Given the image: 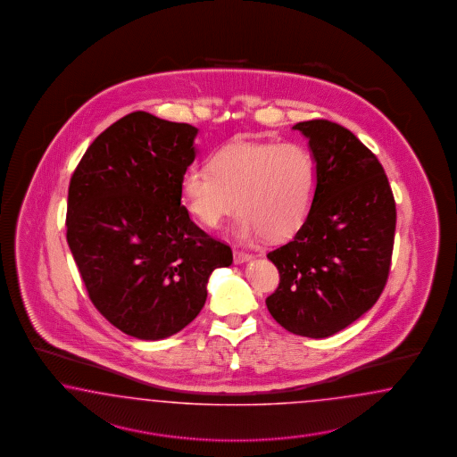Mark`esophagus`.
Returning <instances> with one entry per match:
<instances>
[{"instance_id":"obj_1","label":"esophagus","mask_w":457,"mask_h":457,"mask_svg":"<svg viewBox=\"0 0 457 457\" xmlns=\"http://www.w3.org/2000/svg\"><path fill=\"white\" fill-rule=\"evenodd\" d=\"M233 258H235L236 264L245 263V262H249L253 256L249 254V253H245V251H239V249H235V253H233Z\"/></svg>"}]
</instances>
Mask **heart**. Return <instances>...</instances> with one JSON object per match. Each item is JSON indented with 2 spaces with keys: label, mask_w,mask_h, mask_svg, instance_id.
Listing matches in <instances>:
<instances>
[{
  "label": "heart",
  "mask_w": 457,
  "mask_h": 457,
  "mask_svg": "<svg viewBox=\"0 0 457 457\" xmlns=\"http://www.w3.org/2000/svg\"><path fill=\"white\" fill-rule=\"evenodd\" d=\"M209 166H191L180 179L186 208L206 228H218L237 206L239 237L279 241L295 235L313 208L319 164L300 142H231Z\"/></svg>",
  "instance_id": "1"
}]
</instances>
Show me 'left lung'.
Wrapping results in <instances>:
<instances>
[{
  "label": "left lung",
  "mask_w": 457,
  "mask_h": 457,
  "mask_svg": "<svg viewBox=\"0 0 457 457\" xmlns=\"http://www.w3.org/2000/svg\"><path fill=\"white\" fill-rule=\"evenodd\" d=\"M293 129L308 137L319 187L298 233L268 253L279 285L266 306L288 332L325 338L360 319L382 295L397 212L384 167L348 129L325 119Z\"/></svg>",
  "instance_id": "left-lung-1"
}]
</instances>
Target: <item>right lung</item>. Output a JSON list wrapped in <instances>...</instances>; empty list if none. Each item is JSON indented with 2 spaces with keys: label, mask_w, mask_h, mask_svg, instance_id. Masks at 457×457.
Masks as SVG:
<instances>
[{
  "label": "right lung",
  "mask_w": 457,
  "mask_h": 457,
  "mask_svg": "<svg viewBox=\"0 0 457 457\" xmlns=\"http://www.w3.org/2000/svg\"><path fill=\"white\" fill-rule=\"evenodd\" d=\"M197 129L132 112L98 136L69 187L67 241L87 293L119 330L161 340L206 303L209 275L233 251L180 204Z\"/></svg>",
  "instance_id": "add662e5"
}]
</instances>
